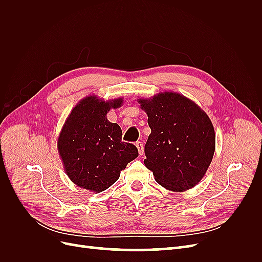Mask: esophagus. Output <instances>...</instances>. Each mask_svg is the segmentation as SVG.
<instances>
[{"label": "esophagus", "mask_w": 262, "mask_h": 262, "mask_svg": "<svg viewBox=\"0 0 262 262\" xmlns=\"http://www.w3.org/2000/svg\"><path fill=\"white\" fill-rule=\"evenodd\" d=\"M137 147H138V150H139V154L140 155H143L144 154V145H143V143H142V142H138Z\"/></svg>", "instance_id": "34e87169"}]
</instances>
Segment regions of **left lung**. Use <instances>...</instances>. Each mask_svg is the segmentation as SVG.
I'll return each instance as SVG.
<instances>
[{
	"label": "left lung",
	"mask_w": 262,
	"mask_h": 262,
	"mask_svg": "<svg viewBox=\"0 0 262 262\" xmlns=\"http://www.w3.org/2000/svg\"><path fill=\"white\" fill-rule=\"evenodd\" d=\"M150 134L144 164L165 189L182 192L204 177L215 150L211 119L194 101L175 92L138 99Z\"/></svg>",
	"instance_id": "1"
}]
</instances>
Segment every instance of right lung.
Segmentation results:
<instances>
[{
	"instance_id": "add662e5",
	"label": "right lung",
	"mask_w": 262,
	"mask_h": 262,
	"mask_svg": "<svg viewBox=\"0 0 262 262\" xmlns=\"http://www.w3.org/2000/svg\"><path fill=\"white\" fill-rule=\"evenodd\" d=\"M123 98L104 100L90 95L77 102L63 124L58 152L71 181L92 192L113 186L138 148L121 141L122 131L110 122V109L121 107Z\"/></svg>"
}]
</instances>
